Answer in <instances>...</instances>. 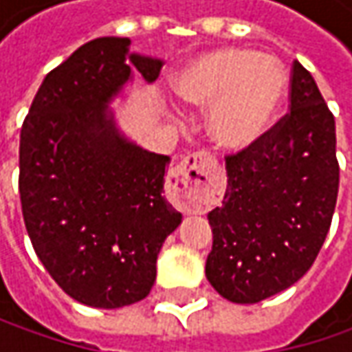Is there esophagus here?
I'll list each match as a JSON object with an SVG mask.
<instances>
[{
    "mask_svg": "<svg viewBox=\"0 0 352 352\" xmlns=\"http://www.w3.org/2000/svg\"><path fill=\"white\" fill-rule=\"evenodd\" d=\"M215 172V162L208 153H194L184 158L170 172V182L176 192L178 204L190 213H197L213 199L211 176Z\"/></svg>",
    "mask_w": 352,
    "mask_h": 352,
    "instance_id": "esophagus-1",
    "label": "esophagus"
}]
</instances>
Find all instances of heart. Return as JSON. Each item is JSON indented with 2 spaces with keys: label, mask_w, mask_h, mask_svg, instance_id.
I'll use <instances>...</instances> for the list:
<instances>
[{
  "label": "heart",
  "mask_w": 352,
  "mask_h": 352,
  "mask_svg": "<svg viewBox=\"0 0 352 352\" xmlns=\"http://www.w3.org/2000/svg\"><path fill=\"white\" fill-rule=\"evenodd\" d=\"M176 100L210 111V137L225 153H245L263 141L288 94L276 60L241 47L204 50L170 80Z\"/></svg>",
  "instance_id": "heart-1"
}]
</instances>
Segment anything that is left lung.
<instances>
[{"label":"left lung","instance_id":"left-lung-1","mask_svg":"<svg viewBox=\"0 0 352 352\" xmlns=\"http://www.w3.org/2000/svg\"><path fill=\"white\" fill-rule=\"evenodd\" d=\"M335 119L318 84L292 64L290 113L250 151L225 156L227 190L208 213L206 276L233 304L294 286L318 256L339 192Z\"/></svg>","mask_w":352,"mask_h":352}]
</instances>
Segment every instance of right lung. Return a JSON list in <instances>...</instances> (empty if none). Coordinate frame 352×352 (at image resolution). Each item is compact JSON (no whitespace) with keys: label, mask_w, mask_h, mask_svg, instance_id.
Wrapping results in <instances>:
<instances>
[{"label":"right lung","mask_w":352,"mask_h":352,"mask_svg":"<svg viewBox=\"0 0 352 352\" xmlns=\"http://www.w3.org/2000/svg\"><path fill=\"white\" fill-rule=\"evenodd\" d=\"M160 68L127 36L94 38L48 72L23 121L27 233L54 282L89 307L146 298L162 243L182 223L162 196L170 158L129 141L109 109L133 72L151 84Z\"/></svg>","instance_id":"right-lung-1"}]
</instances>
